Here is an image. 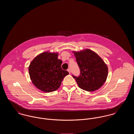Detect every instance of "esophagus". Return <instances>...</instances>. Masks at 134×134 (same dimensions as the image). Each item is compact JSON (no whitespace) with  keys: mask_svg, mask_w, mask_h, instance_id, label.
Listing matches in <instances>:
<instances>
[{"mask_svg":"<svg viewBox=\"0 0 134 134\" xmlns=\"http://www.w3.org/2000/svg\"><path fill=\"white\" fill-rule=\"evenodd\" d=\"M67 71H68V72L69 73V74H70V73H71V71H70V69H67Z\"/></svg>","mask_w":134,"mask_h":134,"instance_id":"1","label":"esophagus"}]
</instances>
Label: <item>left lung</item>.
<instances>
[{
    "label": "left lung",
    "instance_id": "8db88e82",
    "mask_svg": "<svg viewBox=\"0 0 134 134\" xmlns=\"http://www.w3.org/2000/svg\"><path fill=\"white\" fill-rule=\"evenodd\" d=\"M80 70L79 76L72 75L78 86L84 90L93 91L99 89L105 82L108 68L97 54L89 49L73 52Z\"/></svg>",
    "mask_w": 134,
    "mask_h": 134
}]
</instances>
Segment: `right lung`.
<instances>
[{"label":"right lung","mask_w":134,"mask_h":134,"mask_svg":"<svg viewBox=\"0 0 134 134\" xmlns=\"http://www.w3.org/2000/svg\"><path fill=\"white\" fill-rule=\"evenodd\" d=\"M58 53L44 52L32 61L29 72L32 83L38 89L46 92L57 90L64 78L69 74L62 70V61L58 59Z\"/></svg>","instance_id":"right-lung-1"}]
</instances>
